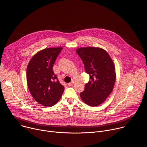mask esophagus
Returning <instances> with one entry per match:
<instances>
[{
  "label": "esophagus",
  "instance_id": "1",
  "mask_svg": "<svg viewBox=\"0 0 147 147\" xmlns=\"http://www.w3.org/2000/svg\"><path fill=\"white\" fill-rule=\"evenodd\" d=\"M74 81H72L71 83H68V84H67V86H69V87H70V86H72L73 84H74Z\"/></svg>",
  "mask_w": 147,
  "mask_h": 147
}]
</instances>
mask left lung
<instances>
[{
    "label": "left lung",
    "mask_w": 147,
    "mask_h": 147,
    "mask_svg": "<svg viewBox=\"0 0 147 147\" xmlns=\"http://www.w3.org/2000/svg\"><path fill=\"white\" fill-rule=\"evenodd\" d=\"M76 52L90 76V80L80 94V97L90 106L98 105L108 97L114 88L116 78L114 63L108 53L101 48L82 47Z\"/></svg>",
    "instance_id": "1"
}]
</instances>
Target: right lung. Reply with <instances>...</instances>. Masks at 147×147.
<instances>
[{"mask_svg": "<svg viewBox=\"0 0 147 147\" xmlns=\"http://www.w3.org/2000/svg\"><path fill=\"white\" fill-rule=\"evenodd\" d=\"M62 47L47 48L38 51L29 61L26 76L30 92L39 104L55 105L61 98L64 87L53 71V66Z\"/></svg>", "mask_w": 147, "mask_h": 147, "instance_id": "add662e5", "label": "right lung"}]
</instances>
